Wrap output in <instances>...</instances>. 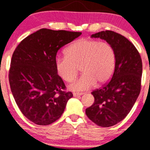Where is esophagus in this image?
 <instances>
[{
    "label": "esophagus",
    "mask_w": 150,
    "mask_h": 150,
    "mask_svg": "<svg viewBox=\"0 0 150 150\" xmlns=\"http://www.w3.org/2000/svg\"><path fill=\"white\" fill-rule=\"evenodd\" d=\"M84 95L83 93H73L74 97H78V96H80V95Z\"/></svg>",
    "instance_id": "34e87169"
}]
</instances>
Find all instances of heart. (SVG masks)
Instances as JSON below:
<instances>
[{
  "label": "heart",
  "instance_id": "obj_1",
  "mask_svg": "<svg viewBox=\"0 0 150 150\" xmlns=\"http://www.w3.org/2000/svg\"><path fill=\"white\" fill-rule=\"evenodd\" d=\"M65 56L57 57L55 70L66 82L75 80L80 67L83 75L69 85L72 91H83L91 88L98 82L103 84L111 78L114 72L116 55L108 42L96 40L80 39L65 49Z\"/></svg>",
  "mask_w": 150,
  "mask_h": 150
}]
</instances>
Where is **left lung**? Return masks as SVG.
Here are the masks:
<instances>
[{
  "label": "left lung",
  "mask_w": 150,
  "mask_h": 150,
  "mask_svg": "<svg viewBox=\"0 0 150 150\" xmlns=\"http://www.w3.org/2000/svg\"><path fill=\"white\" fill-rule=\"evenodd\" d=\"M91 38L106 40L116 55L115 71L111 80L94 90L93 105L85 110L89 119L98 126L108 127L121 122L130 112L141 90L142 59L134 45L120 34L105 30Z\"/></svg>",
  "instance_id": "obj_1"
}]
</instances>
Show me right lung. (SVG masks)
I'll use <instances>...</instances> for the list:
<instances>
[{
    "label": "right lung",
    "instance_id": "right-lung-1",
    "mask_svg": "<svg viewBox=\"0 0 150 150\" xmlns=\"http://www.w3.org/2000/svg\"><path fill=\"white\" fill-rule=\"evenodd\" d=\"M80 32L42 28L20 42L13 54L9 71L11 92L21 112L39 125H47L61 117L71 92L55 70L60 47Z\"/></svg>",
    "mask_w": 150,
    "mask_h": 150
}]
</instances>
